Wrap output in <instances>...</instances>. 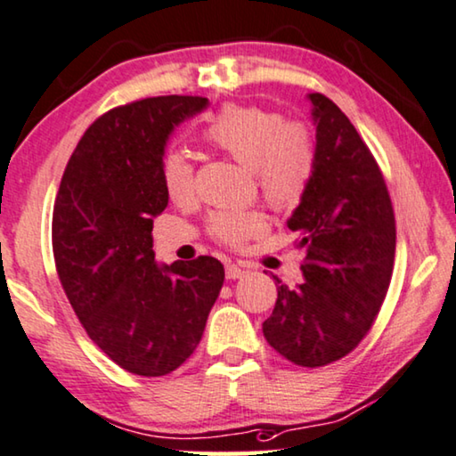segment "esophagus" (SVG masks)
<instances>
[{"label": "esophagus", "instance_id": "1", "mask_svg": "<svg viewBox=\"0 0 456 456\" xmlns=\"http://www.w3.org/2000/svg\"><path fill=\"white\" fill-rule=\"evenodd\" d=\"M243 274H246V268L240 266V264H229V266L225 268V276L229 278V281H235V278H241Z\"/></svg>", "mask_w": 456, "mask_h": 456}]
</instances>
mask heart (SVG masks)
I'll list each match as a JSON object with an SVG mask.
<instances>
[{"label": "heart", "instance_id": "1", "mask_svg": "<svg viewBox=\"0 0 456 456\" xmlns=\"http://www.w3.org/2000/svg\"><path fill=\"white\" fill-rule=\"evenodd\" d=\"M202 139L249 169L276 208L297 207L315 175L319 153L314 128L305 120H284L281 112L268 108L229 104L208 122ZM161 182L174 202L194 199L192 163L180 151L163 158ZM264 231L266 216L257 210H221L210 219V233L233 248Z\"/></svg>", "mask_w": 456, "mask_h": 456}]
</instances>
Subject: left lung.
I'll list each match as a JSON object with an SVG mask.
<instances>
[{"mask_svg":"<svg viewBox=\"0 0 456 456\" xmlns=\"http://www.w3.org/2000/svg\"><path fill=\"white\" fill-rule=\"evenodd\" d=\"M317 137L311 186L287 225L305 249V281L278 298L264 338L290 362L325 366L360 344L385 301L395 260V216L383 174L354 125L309 94Z\"/></svg>","mask_w":456,"mask_h":456,"instance_id":"8db88e82","label":"left lung"}]
</instances>
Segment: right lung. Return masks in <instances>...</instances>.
I'll use <instances>...</instances> for the list:
<instances>
[{
	"mask_svg": "<svg viewBox=\"0 0 456 456\" xmlns=\"http://www.w3.org/2000/svg\"><path fill=\"white\" fill-rule=\"evenodd\" d=\"M207 104L161 96L106 112L77 142L54 202L65 295L94 344L133 375L163 377L186 362L225 281L216 257L159 264L153 254V219L169 200L167 139Z\"/></svg>",
	"mask_w": 456,
	"mask_h": 456,
	"instance_id": "add662e5",
	"label": "right lung"
}]
</instances>
